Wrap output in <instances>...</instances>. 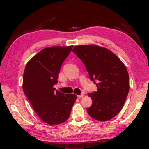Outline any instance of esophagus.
Instances as JSON below:
<instances>
[{
    "instance_id": "34e87169",
    "label": "esophagus",
    "mask_w": 149,
    "mask_h": 149,
    "mask_svg": "<svg viewBox=\"0 0 149 149\" xmlns=\"http://www.w3.org/2000/svg\"><path fill=\"white\" fill-rule=\"evenodd\" d=\"M84 94H81V95H77V97H78V98H81V97H82L83 96H84Z\"/></svg>"
}]
</instances>
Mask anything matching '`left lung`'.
Instances as JSON below:
<instances>
[{"label": "left lung", "mask_w": 149, "mask_h": 149, "mask_svg": "<svg viewBox=\"0 0 149 149\" xmlns=\"http://www.w3.org/2000/svg\"><path fill=\"white\" fill-rule=\"evenodd\" d=\"M72 51L82 60L97 91L88 93L92 105L87 109L92 118L107 121L123 107L128 94L129 74L125 65L113 52L95 44L79 45Z\"/></svg>", "instance_id": "1"}]
</instances>
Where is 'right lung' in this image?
Instances as JSON below:
<instances>
[{"instance_id": "add662e5", "label": "right lung", "mask_w": 149, "mask_h": 149, "mask_svg": "<svg viewBox=\"0 0 149 149\" xmlns=\"http://www.w3.org/2000/svg\"><path fill=\"white\" fill-rule=\"evenodd\" d=\"M73 46L46 48L36 54L26 65L23 77V90L36 114L50 125L67 120L77 100L74 94H64L55 90L54 85L61 65Z\"/></svg>"}]
</instances>
